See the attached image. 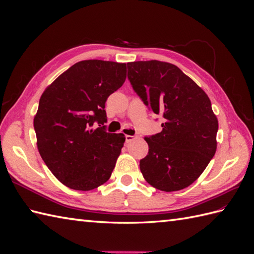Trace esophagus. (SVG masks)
I'll use <instances>...</instances> for the list:
<instances>
[{
  "mask_svg": "<svg viewBox=\"0 0 254 254\" xmlns=\"http://www.w3.org/2000/svg\"><path fill=\"white\" fill-rule=\"evenodd\" d=\"M133 140H135V136L134 135H126V142L129 143V142H132Z\"/></svg>",
  "mask_w": 254,
  "mask_h": 254,
  "instance_id": "esophagus-1",
  "label": "esophagus"
}]
</instances>
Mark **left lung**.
<instances>
[{
    "mask_svg": "<svg viewBox=\"0 0 254 254\" xmlns=\"http://www.w3.org/2000/svg\"><path fill=\"white\" fill-rule=\"evenodd\" d=\"M128 78L145 105L162 114V131L145 136L148 155L140 170L163 191L188 188L200 176L217 148L218 121L211 101L178 66L159 60L128 63Z\"/></svg>",
    "mask_w": 254,
    "mask_h": 254,
    "instance_id": "obj_1",
    "label": "left lung"
}]
</instances>
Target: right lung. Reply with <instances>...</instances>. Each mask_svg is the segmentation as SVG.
Here are the masks:
<instances>
[{
    "label": "right lung",
    "instance_id": "obj_1",
    "mask_svg": "<svg viewBox=\"0 0 254 254\" xmlns=\"http://www.w3.org/2000/svg\"><path fill=\"white\" fill-rule=\"evenodd\" d=\"M125 80L126 64L82 60L42 93L34 118L37 147L49 170L65 187L91 190L109 180L125 135L92 126L107 122V98Z\"/></svg>",
    "mask_w": 254,
    "mask_h": 254
}]
</instances>
